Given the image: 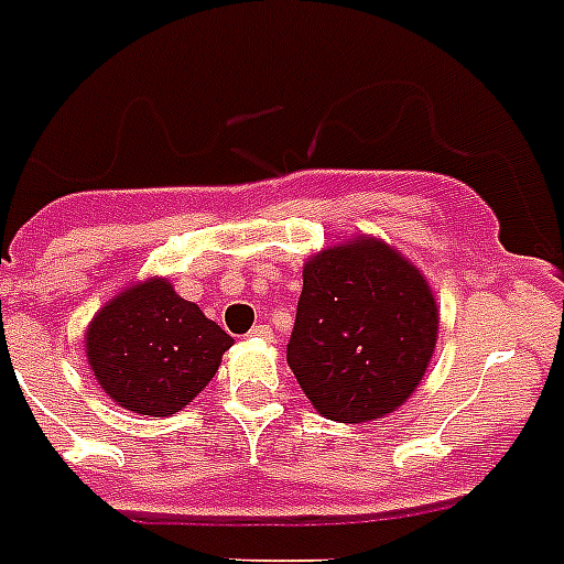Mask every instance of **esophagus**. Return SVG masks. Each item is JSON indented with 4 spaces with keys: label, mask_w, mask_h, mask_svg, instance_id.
Here are the masks:
<instances>
[{
    "label": "esophagus",
    "mask_w": 564,
    "mask_h": 564,
    "mask_svg": "<svg viewBox=\"0 0 564 564\" xmlns=\"http://www.w3.org/2000/svg\"><path fill=\"white\" fill-rule=\"evenodd\" d=\"M250 339H264V341H271L273 339V330H271V325H253V328H250Z\"/></svg>",
    "instance_id": "esophagus-1"
}]
</instances>
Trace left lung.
<instances>
[{"label": "left lung", "mask_w": 564, "mask_h": 564, "mask_svg": "<svg viewBox=\"0 0 564 564\" xmlns=\"http://www.w3.org/2000/svg\"><path fill=\"white\" fill-rule=\"evenodd\" d=\"M436 330L425 276L391 245L359 236L305 262L288 365L322 416L382 420L420 388Z\"/></svg>", "instance_id": "8db88e82"}]
</instances>
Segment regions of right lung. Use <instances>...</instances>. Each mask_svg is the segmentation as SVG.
Wrapping results in <instances>:
<instances>
[{
    "label": "right lung",
    "mask_w": 564,
    "mask_h": 564,
    "mask_svg": "<svg viewBox=\"0 0 564 564\" xmlns=\"http://www.w3.org/2000/svg\"><path fill=\"white\" fill-rule=\"evenodd\" d=\"M230 345L234 339L162 276L124 288L99 307L85 334L96 382L142 416L182 411L214 379Z\"/></svg>",
    "instance_id": "right-lung-1"
}]
</instances>
